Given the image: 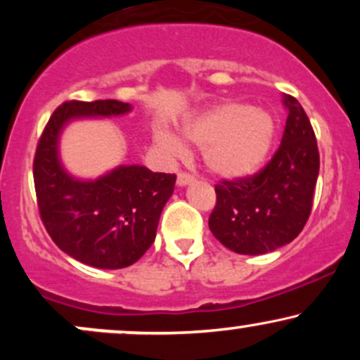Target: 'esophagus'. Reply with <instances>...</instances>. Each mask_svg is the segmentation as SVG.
Returning a JSON list of instances; mask_svg holds the SVG:
<instances>
[{"instance_id":"esophagus-1","label":"esophagus","mask_w":360,"mask_h":360,"mask_svg":"<svg viewBox=\"0 0 360 360\" xmlns=\"http://www.w3.org/2000/svg\"><path fill=\"white\" fill-rule=\"evenodd\" d=\"M193 181H194L193 176L186 174V172H179V174H177V186H179V188H184V186L191 184Z\"/></svg>"}]
</instances>
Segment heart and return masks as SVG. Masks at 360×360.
<instances>
[{
  "label": "heart",
  "mask_w": 360,
  "mask_h": 360,
  "mask_svg": "<svg viewBox=\"0 0 360 360\" xmlns=\"http://www.w3.org/2000/svg\"><path fill=\"white\" fill-rule=\"evenodd\" d=\"M279 123L266 108L240 101H221L184 122L183 134L201 147L206 169L221 179H245L257 174L269 159ZM159 146L171 155L188 152L174 134L157 135Z\"/></svg>",
  "instance_id": "b5f03b06"
}]
</instances>
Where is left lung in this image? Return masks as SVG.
Masks as SVG:
<instances>
[{"mask_svg":"<svg viewBox=\"0 0 360 360\" xmlns=\"http://www.w3.org/2000/svg\"><path fill=\"white\" fill-rule=\"evenodd\" d=\"M288 120L283 140L259 174L217 184L210 230L226 249L260 255L298 237L311 213L320 171L315 131L303 106L284 96Z\"/></svg>","mask_w":360,"mask_h":360,"instance_id":"left-lung-1","label":"left lung"}]
</instances>
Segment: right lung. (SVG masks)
Returning <instances> with one entry per match:
<instances>
[{"instance_id":"obj_1","label":"right lung","mask_w":360,"mask_h":360,"mask_svg":"<svg viewBox=\"0 0 360 360\" xmlns=\"http://www.w3.org/2000/svg\"><path fill=\"white\" fill-rule=\"evenodd\" d=\"M130 111V103L117 100L62 103L45 127L34 160L37 203L49 235L62 252L98 269H123L146 254L174 193L176 176L131 164L81 179L62 164L60 135L74 120Z\"/></svg>"}]
</instances>
